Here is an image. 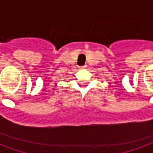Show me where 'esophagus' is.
Listing matches in <instances>:
<instances>
[{"label": "esophagus", "instance_id": "obj_1", "mask_svg": "<svg viewBox=\"0 0 153 153\" xmlns=\"http://www.w3.org/2000/svg\"><path fill=\"white\" fill-rule=\"evenodd\" d=\"M86 68H87L86 65H83V66H80L79 67L80 70H83V69H86Z\"/></svg>", "mask_w": 153, "mask_h": 153}]
</instances>
